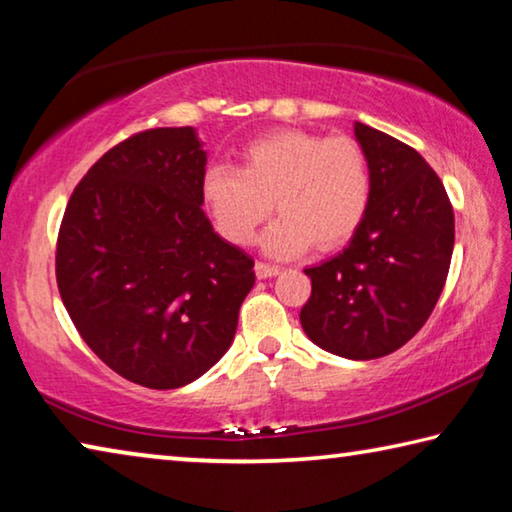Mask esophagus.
<instances>
[{"instance_id":"obj_1","label":"esophagus","mask_w":512,"mask_h":512,"mask_svg":"<svg viewBox=\"0 0 512 512\" xmlns=\"http://www.w3.org/2000/svg\"><path fill=\"white\" fill-rule=\"evenodd\" d=\"M280 271H282L280 266H271V264H264V262L255 264V273H257L259 280H268V277L280 275Z\"/></svg>"}]
</instances>
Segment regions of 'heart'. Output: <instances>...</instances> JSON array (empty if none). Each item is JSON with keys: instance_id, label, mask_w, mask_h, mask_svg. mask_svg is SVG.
Returning <instances> with one entry per match:
<instances>
[{"instance_id": "heart-1", "label": "heart", "mask_w": 512, "mask_h": 512, "mask_svg": "<svg viewBox=\"0 0 512 512\" xmlns=\"http://www.w3.org/2000/svg\"><path fill=\"white\" fill-rule=\"evenodd\" d=\"M201 196L216 230L232 244H250L273 210L280 216L262 232L264 253L289 259L318 246H343L359 230L370 203V171L350 137L284 128L248 142L241 169L212 164Z\"/></svg>"}]
</instances>
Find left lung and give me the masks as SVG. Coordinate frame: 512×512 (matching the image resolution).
Listing matches in <instances>:
<instances>
[{
  "mask_svg": "<svg viewBox=\"0 0 512 512\" xmlns=\"http://www.w3.org/2000/svg\"><path fill=\"white\" fill-rule=\"evenodd\" d=\"M370 171V203L348 248L305 268L311 298L305 334L336 357L368 361L395 352L427 323L454 250V210L422 155L354 121Z\"/></svg>",
  "mask_w": 512,
  "mask_h": 512,
  "instance_id": "obj_1",
  "label": "left lung"
}]
</instances>
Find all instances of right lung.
<instances>
[{
  "instance_id": "add662e5",
  "label": "right lung",
  "mask_w": 512,
  "mask_h": 512,
  "mask_svg": "<svg viewBox=\"0 0 512 512\" xmlns=\"http://www.w3.org/2000/svg\"><path fill=\"white\" fill-rule=\"evenodd\" d=\"M196 128H153L110 149L76 185L58 232L56 280L90 350L128 381L167 391L232 345L253 257L203 212Z\"/></svg>"
}]
</instances>
